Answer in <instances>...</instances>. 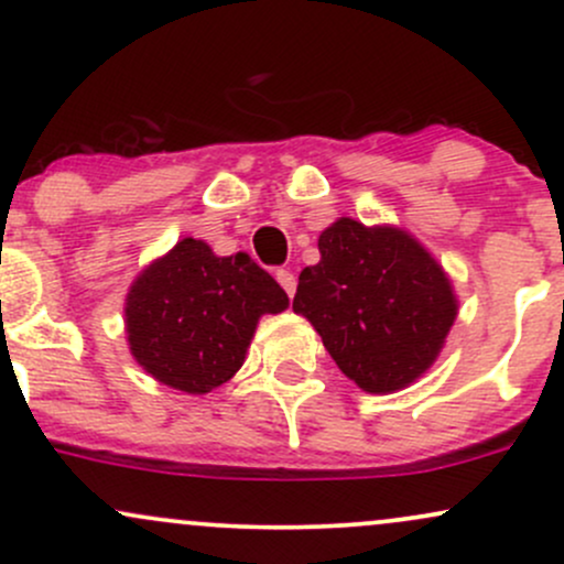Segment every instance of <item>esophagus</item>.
Here are the masks:
<instances>
[{
  "label": "esophagus",
  "mask_w": 564,
  "mask_h": 564,
  "mask_svg": "<svg viewBox=\"0 0 564 564\" xmlns=\"http://www.w3.org/2000/svg\"><path fill=\"white\" fill-rule=\"evenodd\" d=\"M275 278H278V283H281V286H283V291H286L289 296H294V291H296V275L291 273V270H278Z\"/></svg>",
  "instance_id": "esophagus-1"
}]
</instances>
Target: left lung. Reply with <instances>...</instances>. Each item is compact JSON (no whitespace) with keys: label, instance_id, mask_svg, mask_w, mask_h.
Instances as JSON below:
<instances>
[{"label":"left lung","instance_id":"8db88e82","mask_svg":"<svg viewBox=\"0 0 564 564\" xmlns=\"http://www.w3.org/2000/svg\"><path fill=\"white\" fill-rule=\"evenodd\" d=\"M318 249L321 262L300 273L294 313L313 323L360 390L413 384L437 360L458 313L445 270L411 232L349 217L321 232Z\"/></svg>","mask_w":564,"mask_h":564}]
</instances>
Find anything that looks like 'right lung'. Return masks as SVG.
Here are the masks:
<instances>
[{"label":"right lung","instance_id":"1","mask_svg":"<svg viewBox=\"0 0 564 564\" xmlns=\"http://www.w3.org/2000/svg\"><path fill=\"white\" fill-rule=\"evenodd\" d=\"M286 307V291L249 254L217 257L183 238L129 286V352L161 384L212 392L243 366L262 315Z\"/></svg>","mask_w":564,"mask_h":564}]
</instances>
